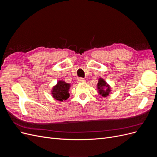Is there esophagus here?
Instances as JSON below:
<instances>
[{"label":"esophagus","mask_w":157,"mask_h":157,"mask_svg":"<svg viewBox=\"0 0 157 157\" xmlns=\"http://www.w3.org/2000/svg\"><path fill=\"white\" fill-rule=\"evenodd\" d=\"M77 82L78 83H84V82H86V80H85L82 78H79L77 80Z\"/></svg>","instance_id":"1"}]
</instances>
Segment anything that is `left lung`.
I'll return each instance as SVG.
<instances>
[{"instance_id": "obj_1", "label": "left lung", "mask_w": 157, "mask_h": 157, "mask_svg": "<svg viewBox=\"0 0 157 157\" xmlns=\"http://www.w3.org/2000/svg\"><path fill=\"white\" fill-rule=\"evenodd\" d=\"M97 88L99 94L104 98L108 96L109 93L111 91V86L103 78H99L98 83L97 84Z\"/></svg>"}]
</instances>
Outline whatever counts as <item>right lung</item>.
<instances>
[{
    "mask_svg": "<svg viewBox=\"0 0 157 157\" xmlns=\"http://www.w3.org/2000/svg\"><path fill=\"white\" fill-rule=\"evenodd\" d=\"M70 87V84L65 82L64 80H59L58 83L52 88L51 94L56 100L59 101L67 100L70 96L69 93Z\"/></svg>",
    "mask_w": 157,
    "mask_h": 157,
    "instance_id": "obj_1",
    "label": "right lung"
}]
</instances>
